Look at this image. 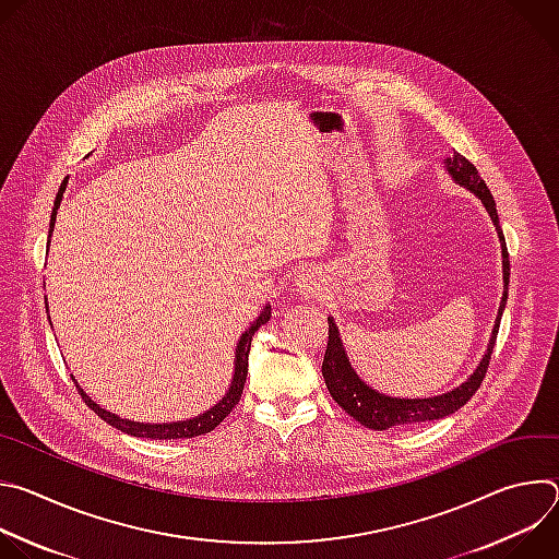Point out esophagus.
Masks as SVG:
<instances>
[{
	"label": "esophagus",
	"instance_id": "34e87169",
	"mask_svg": "<svg viewBox=\"0 0 559 559\" xmlns=\"http://www.w3.org/2000/svg\"><path fill=\"white\" fill-rule=\"evenodd\" d=\"M296 289H298L300 294H316V292H321V289H323L321 276L313 274V272H302V274L298 276V281H296Z\"/></svg>",
	"mask_w": 559,
	"mask_h": 559
}]
</instances>
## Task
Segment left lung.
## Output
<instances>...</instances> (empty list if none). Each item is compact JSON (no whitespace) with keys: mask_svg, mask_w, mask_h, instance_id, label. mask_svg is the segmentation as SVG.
Instances as JSON below:
<instances>
[{"mask_svg":"<svg viewBox=\"0 0 559 559\" xmlns=\"http://www.w3.org/2000/svg\"><path fill=\"white\" fill-rule=\"evenodd\" d=\"M447 170L449 175L464 188H468L473 194L480 197V201L485 203V207L489 210L493 225L500 234V241H502V263H504V296H502V305L498 311V323L493 328V336L489 343V349L483 358V362L477 365V369L473 371V376L462 382L457 389L436 395V397H389L382 395L373 389H369L352 369L338 330L334 325L332 318L330 321V341H328V349H325V358H323V378L325 384L330 389V395L338 403V407H343L354 420H358L360 425L376 429V431H384L391 427H407V425H420V423H429V420H440L453 412H457L460 407H464L473 393L480 389L489 362H491V354L496 347V338H498V330H500V318L507 305V296H509V252H507V243H504V234L500 227V218H498V210H496V201L493 194L489 192L485 179L477 175L475 166L468 162L466 156L462 154H453V158H447Z\"/></svg>","mask_w":559,"mask_h":559,"instance_id":"1","label":"left lung"}]
</instances>
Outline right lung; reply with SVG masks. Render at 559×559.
<instances>
[{"label":"right lung","instance_id":"add662e5","mask_svg":"<svg viewBox=\"0 0 559 559\" xmlns=\"http://www.w3.org/2000/svg\"><path fill=\"white\" fill-rule=\"evenodd\" d=\"M63 190H66V181L61 183L57 197H55V207H52V214H50V229L55 225V216H57V207L61 203V197H63ZM272 318V311L270 307H265V311L257 318V321L250 325V330L243 334V338L238 341V349H236V367H234V380L229 384V391L223 395V401H218V405H214L210 412H205L203 416H197L192 420H181V423H170V425H143V423H134V420H126V418H119L106 409H102L97 403H93L91 397L84 393V389L76 386L79 395H82V401L102 418L106 420L108 425L130 433V436H136V438H152V440H177V438H197V436H203V433H210L212 429H216L225 416L238 405V401H241V393H243V386H246V378H248V356H250V347H252V336L257 334V330L261 325H265Z\"/></svg>","mask_w":559,"mask_h":559}]
</instances>
